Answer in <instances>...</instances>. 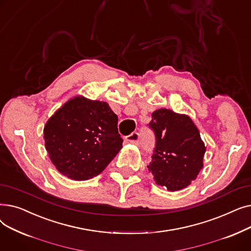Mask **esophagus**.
Instances as JSON below:
<instances>
[{
	"instance_id": "esophagus-1",
	"label": "esophagus",
	"mask_w": 251,
	"mask_h": 251,
	"mask_svg": "<svg viewBox=\"0 0 251 251\" xmlns=\"http://www.w3.org/2000/svg\"><path fill=\"white\" fill-rule=\"evenodd\" d=\"M126 140L129 143H133V144H138L140 142V134L138 132H132L126 136Z\"/></svg>"
}]
</instances>
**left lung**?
I'll use <instances>...</instances> for the list:
<instances>
[{"label": "left lung", "mask_w": 251, "mask_h": 251, "mask_svg": "<svg viewBox=\"0 0 251 251\" xmlns=\"http://www.w3.org/2000/svg\"><path fill=\"white\" fill-rule=\"evenodd\" d=\"M149 127L155 144L148 168L155 182L170 191L187 187L202 169L205 148L199 129L188 116L167 109L154 111Z\"/></svg>", "instance_id": "1"}]
</instances>
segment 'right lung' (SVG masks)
Returning a JSON list of instances; mask_svg holds the SVG:
<instances>
[{
	"mask_svg": "<svg viewBox=\"0 0 251 251\" xmlns=\"http://www.w3.org/2000/svg\"><path fill=\"white\" fill-rule=\"evenodd\" d=\"M117 124L118 117L107 102L81 97L70 100L45 126L50 161L73 180L99 175L122 149Z\"/></svg>",
	"mask_w": 251,
	"mask_h": 251,
	"instance_id": "obj_1",
	"label": "right lung"
}]
</instances>
